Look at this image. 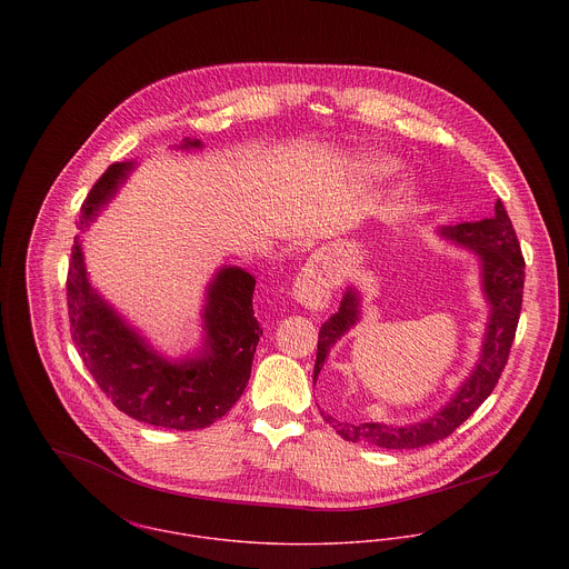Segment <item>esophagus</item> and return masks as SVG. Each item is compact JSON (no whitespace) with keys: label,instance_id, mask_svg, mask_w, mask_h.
Returning <instances> with one entry per match:
<instances>
[{"label":"esophagus","instance_id":"obj_1","mask_svg":"<svg viewBox=\"0 0 569 569\" xmlns=\"http://www.w3.org/2000/svg\"><path fill=\"white\" fill-rule=\"evenodd\" d=\"M330 271L326 264L325 256H316L307 262V267L298 273L293 284L296 300L307 309H325L330 300Z\"/></svg>","mask_w":569,"mask_h":569}]
</instances>
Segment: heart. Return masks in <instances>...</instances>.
I'll use <instances>...</instances> for the list:
<instances>
[{
  "instance_id": "obj_1",
  "label": "heart",
  "mask_w": 569,
  "mask_h": 569,
  "mask_svg": "<svg viewBox=\"0 0 569 569\" xmlns=\"http://www.w3.org/2000/svg\"><path fill=\"white\" fill-rule=\"evenodd\" d=\"M399 160L390 158V156H372L363 162V170L377 179H383V177H390L399 170Z\"/></svg>"
}]
</instances>
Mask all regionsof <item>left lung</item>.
I'll return each instance as SVG.
<instances>
[{
  "label": "left lung",
  "instance_id": "obj_1",
  "mask_svg": "<svg viewBox=\"0 0 569 569\" xmlns=\"http://www.w3.org/2000/svg\"><path fill=\"white\" fill-rule=\"evenodd\" d=\"M440 234L453 243L465 244L476 251L482 264V289L487 296L490 316H488L482 355L467 377V381L458 388L451 401L440 411L431 413L422 422H411L406 427L383 425V422H339L332 416H325L337 433L348 442L375 445L381 449H418L431 442H438L453 433L478 407L487 401L495 390L501 370L508 361L510 346L515 339V330L521 313L523 298V256L517 241L515 228L501 201L495 203V214L476 223H458L445 226ZM359 293L348 287L339 311L330 316V320L320 328L318 337V359L313 379H318L326 355L330 346L359 322Z\"/></svg>",
  "mask_w": 569,
  "mask_h": 569
}]
</instances>
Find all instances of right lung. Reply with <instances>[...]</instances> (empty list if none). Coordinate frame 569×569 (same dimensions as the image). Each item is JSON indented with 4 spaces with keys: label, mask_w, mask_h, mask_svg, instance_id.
<instances>
[{
    "label": "right lung",
    "mask_w": 569,
    "mask_h": 569,
    "mask_svg": "<svg viewBox=\"0 0 569 569\" xmlns=\"http://www.w3.org/2000/svg\"><path fill=\"white\" fill-rule=\"evenodd\" d=\"M186 138L181 149H201ZM136 162L111 163L84 197L79 230L84 232L113 199ZM256 280L241 267H221L208 287L201 355L168 361L127 325L91 287L79 237L68 269V313L72 341L84 368L127 416L163 429H203L241 399L262 328L253 318Z\"/></svg>",
    "instance_id": "1"
}]
</instances>
